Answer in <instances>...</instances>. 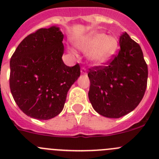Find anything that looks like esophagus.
Masks as SVG:
<instances>
[{
	"label": "esophagus",
	"instance_id": "obj_1",
	"mask_svg": "<svg viewBox=\"0 0 159 159\" xmlns=\"http://www.w3.org/2000/svg\"><path fill=\"white\" fill-rule=\"evenodd\" d=\"M81 73L82 74V75H86V74H87V71H86V69L84 68V67H81Z\"/></svg>",
	"mask_w": 159,
	"mask_h": 159
}]
</instances>
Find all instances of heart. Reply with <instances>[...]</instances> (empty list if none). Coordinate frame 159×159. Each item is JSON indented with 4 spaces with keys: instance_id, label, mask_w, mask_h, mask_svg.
<instances>
[{
    "instance_id": "b5f03b06",
    "label": "heart",
    "mask_w": 159,
    "mask_h": 159,
    "mask_svg": "<svg viewBox=\"0 0 159 159\" xmlns=\"http://www.w3.org/2000/svg\"><path fill=\"white\" fill-rule=\"evenodd\" d=\"M75 46L83 53H88V61L92 65L102 66L116 54L119 42L115 36L106 35L103 32H92L77 39Z\"/></svg>"
}]
</instances>
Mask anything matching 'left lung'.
<instances>
[{
	"mask_svg": "<svg viewBox=\"0 0 159 159\" xmlns=\"http://www.w3.org/2000/svg\"><path fill=\"white\" fill-rule=\"evenodd\" d=\"M119 53L106 66L89 69V98L93 109L108 118L133 111L147 88L148 66L139 44L126 32L120 36Z\"/></svg>",
	"mask_w": 159,
	"mask_h": 159,
	"instance_id": "1",
	"label": "left lung"
}]
</instances>
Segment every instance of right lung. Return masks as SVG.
I'll return each mask as SVG.
<instances>
[{"label":"right lung","instance_id":"add662e5","mask_svg":"<svg viewBox=\"0 0 159 159\" xmlns=\"http://www.w3.org/2000/svg\"><path fill=\"white\" fill-rule=\"evenodd\" d=\"M63 39L58 26L39 29L20 43L11 58V92L28 116L47 120L57 116L79 78V64L68 67L63 61Z\"/></svg>","mask_w":159,"mask_h":159}]
</instances>
